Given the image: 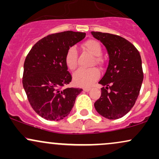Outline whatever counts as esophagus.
I'll use <instances>...</instances> for the list:
<instances>
[{"label":"esophagus","mask_w":159,"mask_h":159,"mask_svg":"<svg viewBox=\"0 0 159 159\" xmlns=\"http://www.w3.org/2000/svg\"><path fill=\"white\" fill-rule=\"evenodd\" d=\"M83 90L85 91V92H88V91L90 90V88H89V87H86V88L83 89Z\"/></svg>","instance_id":"34e87169"}]
</instances>
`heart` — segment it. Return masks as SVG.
<instances>
[{
	"label": "heart",
	"mask_w": 159,
	"mask_h": 159,
	"mask_svg": "<svg viewBox=\"0 0 159 159\" xmlns=\"http://www.w3.org/2000/svg\"><path fill=\"white\" fill-rule=\"evenodd\" d=\"M82 48L93 55L92 66L95 64L102 67L105 65V58L102 55V47L98 40L90 39L82 43ZM65 63L69 69L74 71L78 66V53L75 47H70L65 55ZM100 77V72L97 68L78 69L73 75L75 84L79 87H87L93 84Z\"/></svg>",
	"instance_id": "1"
}]
</instances>
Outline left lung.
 I'll return each mask as SVG.
<instances>
[{
	"label": "left lung",
	"instance_id": "left-lung-1",
	"mask_svg": "<svg viewBox=\"0 0 159 159\" xmlns=\"http://www.w3.org/2000/svg\"><path fill=\"white\" fill-rule=\"evenodd\" d=\"M91 34L105 45L109 54L106 72L98 82L104 87L95 108L104 117L119 119L132 108L139 96L143 79L141 57L125 38L107 33Z\"/></svg>",
	"mask_w": 159,
	"mask_h": 159
}]
</instances>
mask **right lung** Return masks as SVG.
Here are the masks:
<instances>
[{
    "mask_svg": "<svg viewBox=\"0 0 159 159\" xmlns=\"http://www.w3.org/2000/svg\"><path fill=\"white\" fill-rule=\"evenodd\" d=\"M85 36L71 30L49 34L39 40L25 58L24 89L32 108L45 120L59 121L67 116L81 93L80 88H63L72 81L65 55Z\"/></svg>",
    "mask_w": 159,
    "mask_h": 159,
    "instance_id": "1",
    "label": "right lung"
}]
</instances>
